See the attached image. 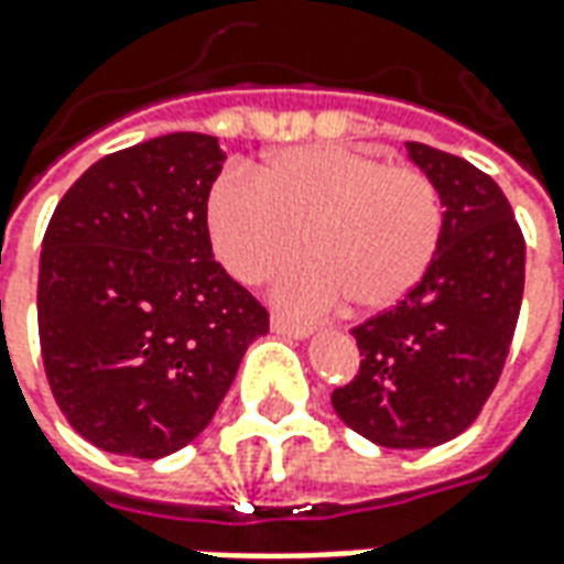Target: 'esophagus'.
Instances as JSON below:
<instances>
[{
	"label": "esophagus",
	"mask_w": 564,
	"mask_h": 564,
	"mask_svg": "<svg viewBox=\"0 0 564 564\" xmlns=\"http://www.w3.org/2000/svg\"><path fill=\"white\" fill-rule=\"evenodd\" d=\"M271 332L286 335V338H307V335H311L307 326H299V323H290V319L283 317H271Z\"/></svg>",
	"instance_id": "obj_1"
}]
</instances>
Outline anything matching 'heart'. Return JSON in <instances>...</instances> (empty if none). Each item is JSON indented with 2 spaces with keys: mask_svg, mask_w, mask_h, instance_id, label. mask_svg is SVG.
I'll return each instance as SVG.
<instances>
[{
  "mask_svg": "<svg viewBox=\"0 0 564 564\" xmlns=\"http://www.w3.org/2000/svg\"><path fill=\"white\" fill-rule=\"evenodd\" d=\"M444 205L435 181L378 153L307 144L274 153L262 172H223L208 193L214 253L238 281L262 283L305 250L278 283V302L317 317L350 299L387 311L435 259Z\"/></svg>",
  "mask_w": 564,
  "mask_h": 564,
  "instance_id": "b5f03b06",
  "label": "heart"
}]
</instances>
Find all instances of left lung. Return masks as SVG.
<instances>
[{
  "mask_svg": "<svg viewBox=\"0 0 564 564\" xmlns=\"http://www.w3.org/2000/svg\"><path fill=\"white\" fill-rule=\"evenodd\" d=\"M404 148L441 193V241L399 305L354 326L359 375L332 392V408L380 447L420 449L462 435L496 390L520 317L525 241L489 174L420 141Z\"/></svg>",
  "mask_w": 564,
  "mask_h": 564,
  "instance_id": "obj_1",
  "label": "left lung"
}]
</instances>
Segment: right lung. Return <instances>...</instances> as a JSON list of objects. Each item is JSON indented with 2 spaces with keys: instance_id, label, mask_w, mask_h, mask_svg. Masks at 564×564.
I'll use <instances>...</instances> for the list:
<instances>
[{
  "instance_id": "add662e5",
  "label": "right lung",
  "mask_w": 564,
  "mask_h": 564,
  "mask_svg": "<svg viewBox=\"0 0 564 564\" xmlns=\"http://www.w3.org/2000/svg\"><path fill=\"white\" fill-rule=\"evenodd\" d=\"M214 135L108 153L47 223L39 265L44 375L68 425L120 456L162 459L217 414L269 311L210 253Z\"/></svg>"
}]
</instances>
